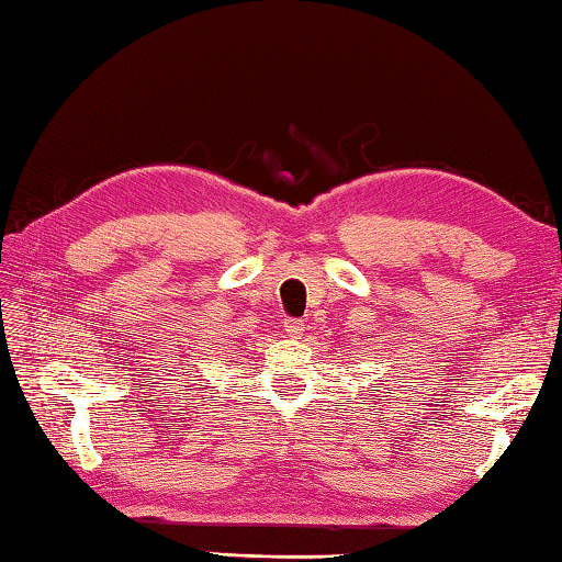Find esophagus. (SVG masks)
<instances>
[{"instance_id":"esophagus-1","label":"esophagus","mask_w":562,"mask_h":562,"mask_svg":"<svg viewBox=\"0 0 562 562\" xmlns=\"http://www.w3.org/2000/svg\"><path fill=\"white\" fill-rule=\"evenodd\" d=\"M283 330H285V335H289V337H301L305 327H303L301 321H295V317H289V321H283Z\"/></svg>"}]
</instances>
